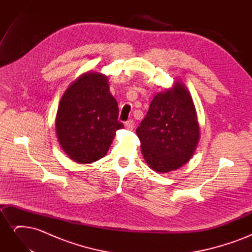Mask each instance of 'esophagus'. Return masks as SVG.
I'll list each match as a JSON object with an SVG mask.
<instances>
[{
  "label": "esophagus",
  "instance_id": "obj_1",
  "mask_svg": "<svg viewBox=\"0 0 252 252\" xmlns=\"http://www.w3.org/2000/svg\"><path fill=\"white\" fill-rule=\"evenodd\" d=\"M125 128L127 129V130H132V129L134 128V122L133 121H128L125 123Z\"/></svg>",
  "mask_w": 252,
  "mask_h": 252
}]
</instances>
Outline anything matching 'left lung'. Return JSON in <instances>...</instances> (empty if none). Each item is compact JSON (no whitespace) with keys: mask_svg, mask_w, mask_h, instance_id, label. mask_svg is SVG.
I'll return each instance as SVG.
<instances>
[{"mask_svg":"<svg viewBox=\"0 0 252 252\" xmlns=\"http://www.w3.org/2000/svg\"><path fill=\"white\" fill-rule=\"evenodd\" d=\"M136 134L152 170L167 173L189 162L201 133L192 96L184 84L175 81L154 96Z\"/></svg>","mask_w":252,"mask_h":252,"instance_id":"8db88e82","label":"left lung"}]
</instances>
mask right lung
<instances>
[{
  "instance_id": "obj_1",
  "label": "right lung",
  "mask_w": 252,
  "mask_h": 252,
  "mask_svg": "<svg viewBox=\"0 0 252 252\" xmlns=\"http://www.w3.org/2000/svg\"><path fill=\"white\" fill-rule=\"evenodd\" d=\"M119 107L108 77L88 71L75 79L59 103L56 132L61 148L72 161L91 164L106 156L116 132Z\"/></svg>"
}]
</instances>
